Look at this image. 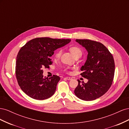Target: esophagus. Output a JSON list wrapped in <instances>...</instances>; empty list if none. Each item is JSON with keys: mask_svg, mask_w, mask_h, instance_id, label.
Segmentation results:
<instances>
[{"mask_svg": "<svg viewBox=\"0 0 129 129\" xmlns=\"http://www.w3.org/2000/svg\"><path fill=\"white\" fill-rule=\"evenodd\" d=\"M65 78H66V79H67V80H71L72 79V78L71 77H66Z\"/></svg>", "mask_w": 129, "mask_h": 129, "instance_id": "1", "label": "esophagus"}]
</instances>
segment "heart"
<instances>
[{
    "instance_id": "1",
    "label": "heart",
    "mask_w": 129,
    "mask_h": 129,
    "mask_svg": "<svg viewBox=\"0 0 129 129\" xmlns=\"http://www.w3.org/2000/svg\"><path fill=\"white\" fill-rule=\"evenodd\" d=\"M69 50L75 57H80L81 56L82 54V50L80 49V48H79V47L77 46H74L70 47ZM61 53H62V49H58L55 53V57L57 58H59L61 55Z\"/></svg>"
}]
</instances>
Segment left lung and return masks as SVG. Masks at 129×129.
<instances>
[{
	"mask_svg": "<svg viewBox=\"0 0 129 129\" xmlns=\"http://www.w3.org/2000/svg\"><path fill=\"white\" fill-rule=\"evenodd\" d=\"M88 52L87 60L82 66L81 76L88 80L80 82L74 90L81 100L92 101L106 93L110 88L115 74V62L112 54L102 43L89 39H76Z\"/></svg>",
	"mask_w": 129,
	"mask_h": 129,
	"instance_id": "obj_1",
	"label": "left lung"
}]
</instances>
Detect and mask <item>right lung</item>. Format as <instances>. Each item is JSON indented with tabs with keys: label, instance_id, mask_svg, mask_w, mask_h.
Returning <instances> with one entry per match:
<instances>
[{
	"label": "right lung",
	"instance_id": "obj_1",
	"mask_svg": "<svg viewBox=\"0 0 129 129\" xmlns=\"http://www.w3.org/2000/svg\"><path fill=\"white\" fill-rule=\"evenodd\" d=\"M71 39L37 38L22 46L17 56L15 75L18 83L26 95L35 100L49 98L55 92L60 77L54 75L43 78L42 69L49 68L54 50L71 42Z\"/></svg>",
	"mask_w": 129,
	"mask_h": 129
}]
</instances>
